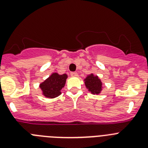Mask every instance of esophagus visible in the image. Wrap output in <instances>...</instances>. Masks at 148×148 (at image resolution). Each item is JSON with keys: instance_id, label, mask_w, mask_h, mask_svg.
<instances>
[{"instance_id": "34e87169", "label": "esophagus", "mask_w": 148, "mask_h": 148, "mask_svg": "<svg viewBox=\"0 0 148 148\" xmlns=\"http://www.w3.org/2000/svg\"><path fill=\"white\" fill-rule=\"evenodd\" d=\"M70 75H71L72 77H77L78 76V73H77L76 72H72V73H70Z\"/></svg>"}]
</instances>
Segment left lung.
I'll return each instance as SVG.
<instances>
[{"mask_svg": "<svg viewBox=\"0 0 148 148\" xmlns=\"http://www.w3.org/2000/svg\"><path fill=\"white\" fill-rule=\"evenodd\" d=\"M84 84L90 92L92 95H99L102 91L103 84L98 75L91 73L84 79Z\"/></svg>", "mask_w": 148, "mask_h": 148, "instance_id": "1", "label": "left lung"}]
</instances>
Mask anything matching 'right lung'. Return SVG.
Returning a JSON list of instances; mask_svg holds the SVG:
<instances>
[{"mask_svg":"<svg viewBox=\"0 0 148 148\" xmlns=\"http://www.w3.org/2000/svg\"><path fill=\"white\" fill-rule=\"evenodd\" d=\"M67 78L66 74L60 75L58 73H52L46 80L39 84L42 95L48 99H54L61 94V90L65 86Z\"/></svg>","mask_w":148,"mask_h":148,"instance_id":"right-lung-1","label":"right lung"}]
</instances>
